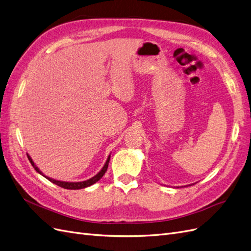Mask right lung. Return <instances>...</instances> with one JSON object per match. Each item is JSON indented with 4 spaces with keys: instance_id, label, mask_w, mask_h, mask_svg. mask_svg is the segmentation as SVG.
<instances>
[{
    "instance_id": "right-lung-1",
    "label": "right lung",
    "mask_w": 251,
    "mask_h": 251,
    "mask_svg": "<svg viewBox=\"0 0 251 251\" xmlns=\"http://www.w3.org/2000/svg\"><path fill=\"white\" fill-rule=\"evenodd\" d=\"M27 155H28V158H29V160H30L31 165L33 166V168L36 170V172H37V173H39L40 175H43L44 177H46V178H47L48 180H50L51 182H53V183H55V184L59 185V187L63 188V189H68V190H80V189H84V188H87V187H90V185H92V184L96 183V182L98 181V180H100V179L102 178V176L105 174V172H106L107 167H108V163H109V159H110V155H108V157H107V159H106V163L104 164L103 168L100 170V172H99L98 174H96L94 177H92V178L87 179V180H84V181L71 182V181H61V180H56V179L51 178V177H48V176H46V175H45V174H44V173H43L42 171H40V170L38 169V167H36V165L34 164V161L32 160V158L30 157V155H29V154H27Z\"/></svg>"
}]
</instances>
